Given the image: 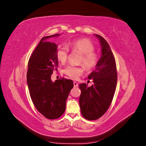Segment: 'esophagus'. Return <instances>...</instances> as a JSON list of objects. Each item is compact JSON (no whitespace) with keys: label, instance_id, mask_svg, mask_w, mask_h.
<instances>
[{"label":"esophagus","instance_id":"obj_1","mask_svg":"<svg viewBox=\"0 0 146 146\" xmlns=\"http://www.w3.org/2000/svg\"><path fill=\"white\" fill-rule=\"evenodd\" d=\"M74 87H77L78 83L76 82H74Z\"/></svg>","mask_w":146,"mask_h":146}]
</instances>
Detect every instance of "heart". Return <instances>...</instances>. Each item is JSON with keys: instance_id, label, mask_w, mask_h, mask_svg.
Masks as SVG:
<instances>
[{"instance_id": "heart-1", "label": "heart", "mask_w": 146, "mask_h": 146, "mask_svg": "<svg viewBox=\"0 0 146 146\" xmlns=\"http://www.w3.org/2000/svg\"><path fill=\"white\" fill-rule=\"evenodd\" d=\"M68 46L73 52L81 54L79 63H82L85 68L90 70L94 68L99 60V56L94 52L95 47L92 42L86 38L74 39L68 44ZM69 54L68 48L64 45L56 48L55 55L57 60L61 63L67 61ZM64 73L70 78L76 80L83 74V69L82 66L69 65L64 69Z\"/></svg>"}]
</instances>
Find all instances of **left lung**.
Instances as JSON below:
<instances>
[{"instance_id":"8db88e82","label":"left lung","mask_w":146,"mask_h":146,"mask_svg":"<svg viewBox=\"0 0 146 146\" xmlns=\"http://www.w3.org/2000/svg\"><path fill=\"white\" fill-rule=\"evenodd\" d=\"M95 35L100 41L102 54L95 70L88 77L93 80L94 84L90 87L88 83L79 85L81 113L90 121L98 119L108 110L116 90L117 77L115 58L108 43L102 36Z\"/></svg>"}]
</instances>
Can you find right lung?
I'll return each mask as SVG.
<instances>
[{
	"instance_id": "add662e5",
	"label": "right lung",
	"mask_w": 146,
	"mask_h": 146,
	"mask_svg": "<svg viewBox=\"0 0 146 146\" xmlns=\"http://www.w3.org/2000/svg\"><path fill=\"white\" fill-rule=\"evenodd\" d=\"M59 35L42 38L28 63L27 81L31 99L38 111L48 119L59 118L64 113L66 100L74 86L72 80H51L53 71L58 66L55 55L58 46L47 39Z\"/></svg>"
}]
</instances>
